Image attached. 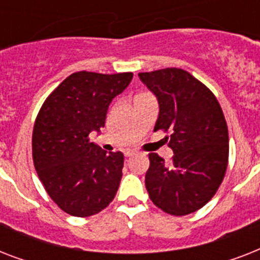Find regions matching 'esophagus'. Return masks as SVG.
Returning <instances> with one entry per match:
<instances>
[{"instance_id": "34e87169", "label": "esophagus", "mask_w": 260, "mask_h": 260, "mask_svg": "<svg viewBox=\"0 0 260 260\" xmlns=\"http://www.w3.org/2000/svg\"><path fill=\"white\" fill-rule=\"evenodd\" d=\"M124 154H125L126 158H131V156H132V155H134L135 152H134V151H132V150H126L125 152H124Z\"/></svg>"}]
</instances>
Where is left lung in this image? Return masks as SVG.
Wrapping results in <instances>:
<instances>
[{"label":"left lung","mask_w":260,"mask_h":260,"mask_svg":"<svg viewBox=\"0 0 260 260\" xmlns=\"http://www.w3.org/2000/svg\"><path fill=\"white\" fill-rule=\"evenodd\" d=\"M139 77L158 98L154 131L170 134L165 139L174 151L169 165L158 154H148V196L165 213H193L212 200L225 177L230 143L221 106L204 83L182 69Z\"/></svg>","instance_id":"1"}]
</instances>
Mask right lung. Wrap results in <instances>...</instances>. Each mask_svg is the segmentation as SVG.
<instances>
[{
  "instance_id": "obj_1",
  "label": "right lung",
  "mask_w": 260,
  "mask_h": 260,
  "mask_svg": "<svg viewBox=\"0 0 260 260\" xmlns=\"http://www.w3.org/2000/svg\"><path fill=\"white\" fill-rule=\"evenodd\" d=\"M132 73L69 75L39 110L32 134V158L44 189L75 217L100 213L113 201L122 177L124 155L90 143L105 125L110 102L132 81Z\"/></svg>"
}]
</instances>
